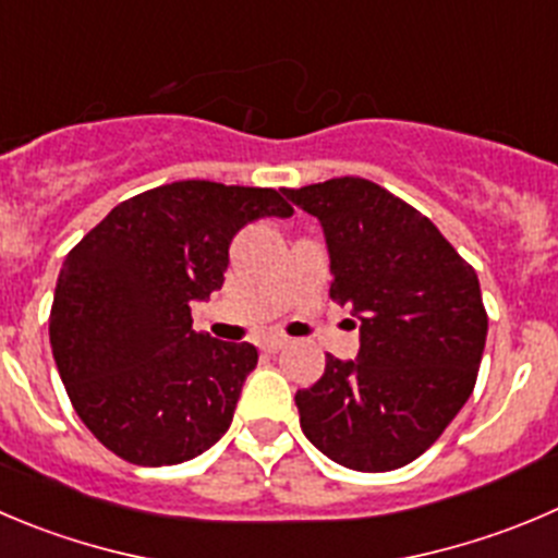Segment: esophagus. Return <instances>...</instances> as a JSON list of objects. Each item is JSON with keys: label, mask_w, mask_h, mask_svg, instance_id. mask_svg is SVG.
<instances>
[{"label": "esophagus", "mask_w": 558, "mask_h": 558, "mask_svg": "<svg viewBox=\"0 0 558 558\" xmlns=\"http://www.w3.org/2000/svg\"><path fill=\"white\" fill-rule=\"evenodd\" d=\"M284 344H288V339L284 337H265L263 342H259V350H265V353H279Z\"/></svg>", "instance_id": "esophagus-1"}]
</instances>
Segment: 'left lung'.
Listing matches in <instances>:
<instances>
[{
	"instance_id": "obj_1",
	"label": "left lung",
	"mask_w": 558,
	"mask_h": 558,
	"mask_svg": "<svg viewBox=\"0 0 558 558\" xmlns=\"http://www.w3.org/2000/svg\"><path fill=\"white\" fill-rule=\"evenodd\" d=\"M317 216L331 299L362 323L355 362L326 355L299 389L301 429L333 463L395 471L427 452L471 397L487 337L476 270L416 208L364 178L284 189Z\"/></svg>"
}]
</instances>
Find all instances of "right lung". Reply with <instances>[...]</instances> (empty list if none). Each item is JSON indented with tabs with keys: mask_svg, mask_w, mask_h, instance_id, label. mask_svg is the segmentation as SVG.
<instances>
[{
	"mask_svg": "<svg viewBox=\"0 0 558 558\" xmlns=\"http://www.w3.org/2000/svg\"><path fill=\"white\" fill-rule=\"evenodd\" d=\"M293 208L279 191L178 180L131 196L68 252L49 337L89 433L134 465H174L227 433L257 348L191 328L225 284L248 221Z\"/></svg>",
	"mask_w": 558,
	"mask_h": 558,
	"instance_id": "add662e5",
	"label": "right lung"
}]
</instances>
